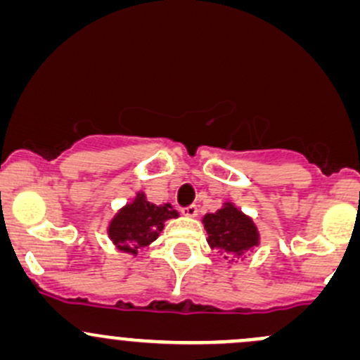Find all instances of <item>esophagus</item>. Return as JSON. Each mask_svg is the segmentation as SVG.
I'll return each mask as SVG.
<instances>
[{"label":"esophagus","instance_id":"1","mask_svg":"<svg viewBox=\"0 0 360 360\" xmlns=\"http://www.w3.org/2000/svg\"><path fill=\"white\" fill-rule=\"evenodd\" d=\"M181 212H183V215L186 217H196V213H198V207H196V205H188V207L181 208Z\"/></svg>","mask_w":360,"mask_h":360}]
</instances>
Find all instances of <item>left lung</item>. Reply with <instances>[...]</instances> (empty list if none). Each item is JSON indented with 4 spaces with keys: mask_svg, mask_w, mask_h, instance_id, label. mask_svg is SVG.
Wrapping results in <instances>:
<instances>
[{
    "mask_svg": "<svg viewBox=\"0 0 360 360\" xmlns=\"http://www.w3.org/2000/svg\"><path fill=\"white\" fill-rule=\"evenodd\" d=\"M203 224L210 246L222 250L227 255L240 256L251 248L258 246V232L251 219L232 205H225L215 213L205 215Z\"/></svg>",
    "mask_w": 360,
    "mask_h": 360,
    "instance_id": "8db88e82",
    "label": "left lung"
}]
</instances>
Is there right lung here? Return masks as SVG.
I'll return each mask as SVG.
<instances>
[{
  "instance_id": "obj_1",
  "label": "right lung",
  "mask_w": 360,
  "mask_h": 360,
  "mask_svg": "<svg viewBox=\"0 0 360 360\" xmlns=\"http://www.w3.org/2000/svg\"><path fill=\"white\" fill-rule=\"evenodd\" d=\"M177 217L171 205L157 207L138 195L131 205H126L110 222L109 236L121 251L136 255L152 240L157 239L167 219Z\"/></svg>"
}]
</instances>
